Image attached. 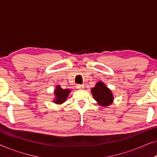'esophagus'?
<instances>
[{"instance_id":"esophagus-1","label":"esophagus","mask_w":157,"mask_h":157,"mask_svg":"<svg viewBox=\"0 0 157 157\" xmlns=\"http://www.w3.org/2000/svg\"><path fill=\"white\" fill-rule=\"evenodd\" d=\"M76 88L79 90H82L83 89V88H84V86H83V85H81V84H78L76 86Z\"/></svg>"}]
</instances>
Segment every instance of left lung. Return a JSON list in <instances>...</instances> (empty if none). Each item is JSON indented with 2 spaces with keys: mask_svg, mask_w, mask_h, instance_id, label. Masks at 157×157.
<instances>
[{
  "mask_svg": "<svg viewBox=\"0 0 157 157\" xmlns=\"http://www.w3.org/2000/svg\"><path fill=\"white\" fill-rule=\"evenodd\" d=\"M91 92L94 99L101 106H110L113 101V93L103 81H98L95 86L91 89Z\"/></svg>",
  "mask_w": 157,
  "mask_h": 157,
  "instance_id": "8db88e82",
  "label": "left lung"
}]
</instances>
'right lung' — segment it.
<instances>
[{"label": "right lung", "mask_w": 157, "mask_h": 157, "mask_svg": "<svg viewBox=\"0 0 157 157\" xmlns=\"http://www.w3.org/2000/svg\"><path fill=\"white\" fill-rule=\"evenodd\" d=\"M71 92V89H62L59 85H56V86L55 87L54 91V98H53V102L57 104H63L67 100L68 96L69 95Z\"/></svg>", "instance_id": "add662e5"}]
</instances>
